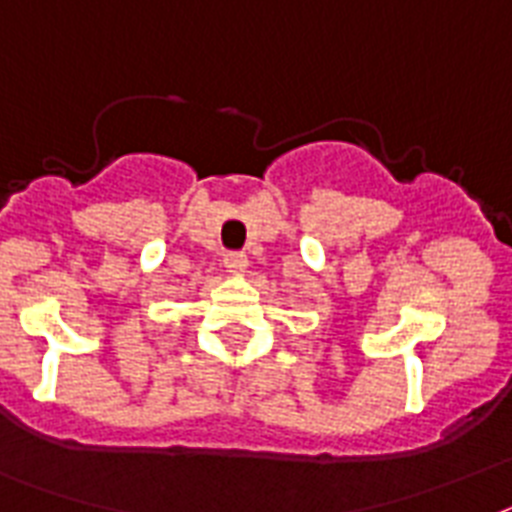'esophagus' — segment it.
Listing matches in <instances>:
<instances>
[{"mask_svg":"<svg viewBox=\"0 0 512 512\" xmlns=\"http://www.w3.org/2000/svg\"><path fill=\"white\" fill-rule=\"evenodd\" d=\"M223 265H226L228 273H234V276H242L244 270H247L249 260L244 252H228L226 257H223Z\"/></svg>","mask_w":512,"mask_h":512,"instance_id":"34e87169","label":"esophagus"}]
</instances>
